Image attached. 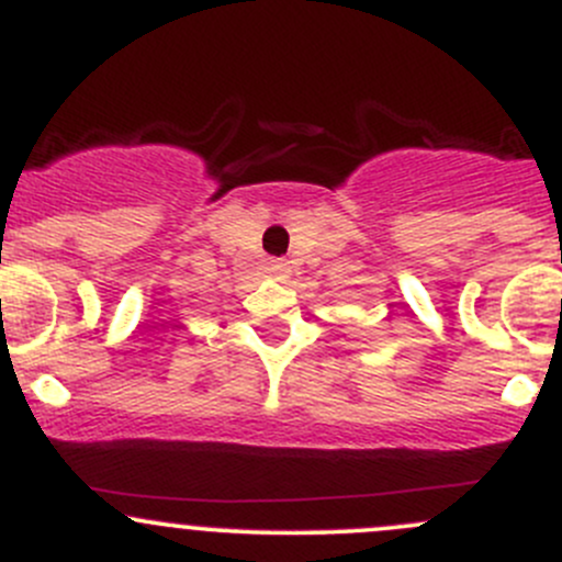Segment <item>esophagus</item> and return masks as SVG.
I'll list each match as a JSON object with an SVG mask.
<instances>
[{
	"instance_id": "esophagus-1",
	"label": "esophagus",
	"mask_w": 562,
	"mask_h": 562,
	"mask_svg": "<svg viewBox=\"0 0 562 562\" xmlns=\"http://www.w3.org/2000/svg\"><path fill=\"white\" fill-rule=\"evenodd\" d=\"M266 271H269L271 277H277V280H282V277L288 274V263H285V260H269Z\"/></svg>"
}]
</instances>
